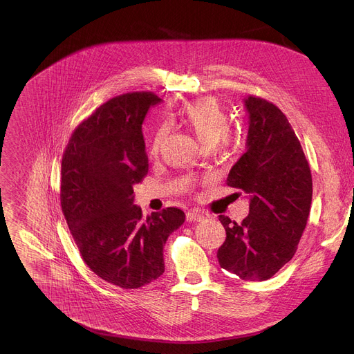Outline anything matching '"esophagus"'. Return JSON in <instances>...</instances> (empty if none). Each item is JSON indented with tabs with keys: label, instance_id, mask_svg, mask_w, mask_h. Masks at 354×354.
<instances>
[{
	"label": "esophagus",
	"instance_id": "34e87169",
	"mask_svg": "<svg viewBox=\"0 0 354 354\" xmlns=\"http://www.w3.org/2000/svg\"><path fill=\"white\" fill-rule=\"evenodd\" d=\"M186 220L187 221H201V220H205V214L198 213L197 210H190L186 213Z\"/></svg>",
	"mask_w": 354,
	"mask_h": 354
}]
</instances>
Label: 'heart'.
<instances>
[{
	"mask_svg": "<svg viewBox=\"0 0 354 354\" xmlns=\"http://www.w3.org/2000/svg\"><path fill=\"white\" fill-rule=\"evenodd\" d=\"M182 122L194 134L200 145L206 148H216L227 140L231 131V120L224 108L214 99L205 97L185 105L180 111ZM168 134V127L161 126L149 145V153L157 156Z\"/></svg>",
	"mask_w": 354,
	"mask_h": 354,
	"instance_id": "obj_1",
	"label": "heart"
}]
</instances>
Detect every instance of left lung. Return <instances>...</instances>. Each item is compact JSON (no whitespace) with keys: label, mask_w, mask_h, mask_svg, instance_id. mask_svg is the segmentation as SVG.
Masks as SVG:
<instances>
[{"label":"left lung","mask_w":354,"mask_h":354,"mask_svg":"<svg viewBox=\"0 0 354 354\" xmlns=\"http://www.w3.org/2000/svg\"><path fill=\"white\" fill-rule=\"evenodd\" d=\"M246 151L231 168L227 185L250 196L241 223L220 216L227 238L217 258L242 280L263 281L294 257L313 201L310 164L286 115L269 100L250 95Z\"/></svg>","instance_id":"8db88e82"}]
</instances>
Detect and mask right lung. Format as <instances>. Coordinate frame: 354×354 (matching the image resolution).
<instances>
[{
	"mask_svg": "<svg viewBox=\"0 0 354 354\" xmlns=\"http://www.w3.org/2000/svg\"><path fill=\"white\" fill-rule=\"evenodd\" d=\"M160 100L153 92L109 99L74 130L62 160L60 203L81 258L122 288L164 273V245L185 221L176 207L144 218L133 205V186L148 174L141 124Z\"/></svg>",
	"mask_w": 354,
	"mask_h": 354,
	"instance_id": "right-lung-1",
	"label": "right lung"
}]
</instances>
